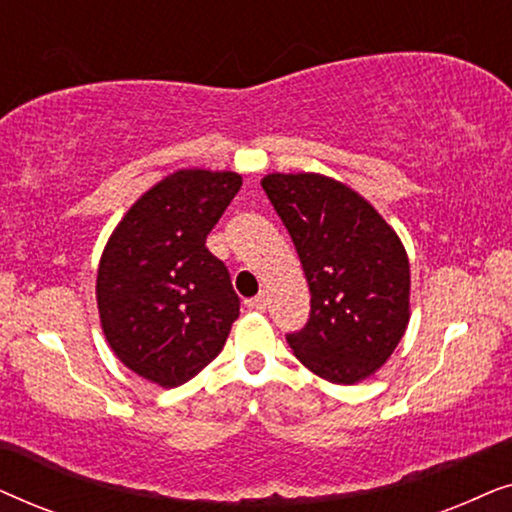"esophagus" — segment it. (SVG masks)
I'll list each match as a JSON object with an SVG mask.
<instances>
[{"label": "esophagus", "mask_w": 512, "mask_h": 512, "mask_svg": "<svg viewBox=\"0 0 512 512\" xmlns=\"http://www.w3.org/2000/svg\"><path fill=\"white\" fill-rule=\"evenodd\" d=\"M265 305H268V298H265L263 293H261V296L247 300V307L251 312H265Z\"/></svg>", "instance_id": "obj_1"}]
</instances>
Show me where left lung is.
<instances>
[{
  "label": "left lung",
  "instance_id": "1",
  "mask_svg": "<svg viewBox=\"0 0 512 512\" xmlns=\"http://www.w3.org/2000/svg\"><path fill=\"white\" fill-rule=\"evenodd\" d=\"M261 186L310 284V321L286 335L296 359L333 384L380 370L410 321V261L370 202L324 174L272 172Z\"/></svg>",
  "mask_w": 512,
  "mask_h": 512
}]
</instances>
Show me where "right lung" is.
I'll use <instances>...</instances> for the list:
<instances>
[{
	"label": "right lung",
	"instance_id": "add662e5",
	"mask_svg": "<svg viewBox=\"0 0 512 512\" xmlns=\"http://www.w3.org/2000/svg\"><path fill=\"white\" fill-rule=\"evenodd\" d=\"M237 172L177 170L132 205L102 251L97 310L111 352L158 387H179L226 345L240 298L209 230L240 191Z\"/></svg>",
	"mask_w": 512,
	"mask_h": 512
}]
</instances>
